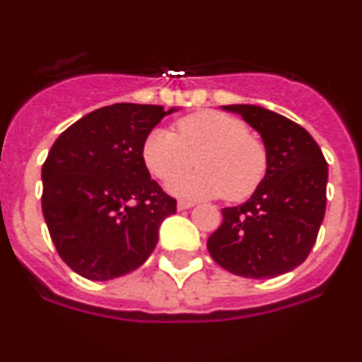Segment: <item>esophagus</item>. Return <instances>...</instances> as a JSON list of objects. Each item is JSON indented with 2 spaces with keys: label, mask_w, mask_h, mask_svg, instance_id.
I'll return each instance as SVG.
<instances>
[{
  "label": "esophagus",
  "mask_w": 362,
  "mask_h": 362,
  "mask_svg": "<svg viewBox=\"0 0 362 362\" xmlns=\"http://www.w3.org/2000/svg\"><path fill=\"white\" fill-rule=\"evenodd\" d=\"M193 202L191 200H178V204H176V208H178V211H182V209H189L193 208Z\"/></svg>",
  "instance_id": "esophagus-1"
}]
</instances>
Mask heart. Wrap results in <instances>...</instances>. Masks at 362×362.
I'll list each match as a JSON object with an SVG mask.
<instances>
[{"mask_svg": "<svg viewBox=\"0 0 362 362\" xmlns=\"http://www.w3.org/2000/svg\"><path fill=\"white\" fill-rule=\"evenodd\" d=\"M148 173L169 182L195 165L200 169L171 182L169 189L186 199L226 197L241 202L256 193L269 169L267 147L247 123L217 110H202L176 121V134L154 129L141 145Z\"/></svg>", "mask_w": 362, "mask_h": 362, "instance_id": "b5f03b06", "label": "heart"}]
</instances>
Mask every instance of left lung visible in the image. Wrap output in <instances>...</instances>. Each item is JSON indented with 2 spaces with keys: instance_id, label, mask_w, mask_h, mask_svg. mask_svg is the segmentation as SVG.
<instances>
[{
  "instance_id": "obj_1",
  "label": "left lung",
  "mask_w": 362,
  "mask_h": 362,
  "mask_svg": "<svg viewBox=\"0 0 362 362\" xmlns=\"http://www.w3.org/2000/svg\"><path fill=\"white\" fill-rule=\"evenodd\" d=\"M263 138L269 169L256 193L223 209L208 239L217 265L245 278H276L309 256L326 214L327 162L308 130L276 112L230 105Z\"/></svg>"
}]
</instances>
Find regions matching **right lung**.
<instances>
[{"mask_svg":"<svg viewBox=\"0 0 362 362\" xmlns=\"http://www.w3.org/2000/svg\"><path fill=\"white\" fill-rule=\"evenodd\" d=\"M169 112L103 106L64 130L45 158V224L59 256L83 278L106 281L144 265L162 221L176 211L141 158L145 138Z\"/></svg>","mask_w":362,"mask_h":362,"instance_id":"1","label":"right lung"}]
</instances>
